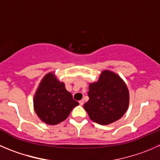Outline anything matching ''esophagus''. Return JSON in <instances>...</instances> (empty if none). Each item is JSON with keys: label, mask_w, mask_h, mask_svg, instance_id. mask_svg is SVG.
<instances>
[{"label": "esophagus", "mask_w": 160, "mask_h": 160, "mask_svg": "<svg viewBox=\"0 0 160 160\" xmlns=\"http://www.w3.org/2000/svg\"><path fill=\"white\" fill-rule=\"evenodd\" d=\"M79 103H80V106H83V100L79 101Z\"/></svg>", "instance_id": "1"}]
</instances>
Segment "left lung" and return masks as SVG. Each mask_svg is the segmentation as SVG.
<instances>
[{"mask_svg": "<svg viewBox=\"0 0 160 160\" xmlns=\"http://www.w3.org/2000/svg\"><path fill=\"white\" fill-rule=\"evenodd\" d=\"M89 100L83 105L91 120L109 125L124 115L129 102L127 86L122 79L109 70L101 73L98 80L89 84Z\"/></svg>", "mask_w": 160, "mask_h": 160, "instance_id": "8db88e82", "label": "left lung"}]
</instances>
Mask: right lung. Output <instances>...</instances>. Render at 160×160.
<instances>
[{"label": "right lung", "instance_id": "add662e5", "mask_svg": "<svg viewBox=\"0 0 160 160\" xmlns=\"http://www.w3.org/2000/svg\"><path fill=\"white\" fill-rule=\"evenodd\" d=\"M78 105L79 102L65 89V83L60 82L53 72L43 77L34 98L37 115L43 122L51 125L65 121Z\"/></svg>", "mask_w": 160, "mask_h": 160}]
</instances>
